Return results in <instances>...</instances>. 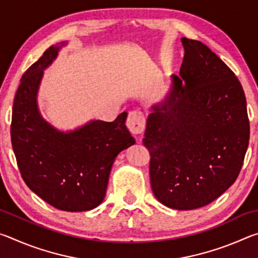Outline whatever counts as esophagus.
<instances>
[{
	"mask_svg": "<svg viewBox=\"0 0 258 258\" xmlns=\"http://www.w3.org/2000/svg\"><path fill=\"white\" fill-rule=\"evenodd\" d=\"M146 119L145 116L141 111L134 110L128 113L127 120H126V126L132 134H141L145 130Z\"/></svg>",
	"mask_w": 258,
	"mask_h": 258,
	"instance_id": "1",
	"label": "esophagus"
}]
</instances>
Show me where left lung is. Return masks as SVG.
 <instances>
[{
	"mask_svg": "<svg viewBox=\"0 0 258 258\" xmlns=\"http://www.w3.org/2000/svg\"><path fill=\"white\" fill-rule=\"evenodd\" d=\"M184 58L168 93L151 106L143 145L155 197L178 211L220 197L242 167L249 120L233 72L199 41L181 38Z\"/></svg>",
	"mask_w": 258,
	"mask_h": 258,
	"instance_id": "1",
	"label": "left lung"
}]
</instances>
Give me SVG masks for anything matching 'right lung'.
<instances>
[{"mask_svg":"<svg viewBox=\"0 0 258 258\" xmlns=\"http://www.w3.org/2000/svg\"><path fill=\"white\" fill-rule=\"evenodd\" d=\"M67 43L50 46L21 77L11 142L21 176L34 194L60 211L85 212L103 202L115 158L135 140L126 128L125 111L113 121L92 119L66 132L43 118L37 103L43 74Z\"/></svg>","mask_w":258,"mask_h":258,"instance_id":"1","label":"right lung"}]
</instances>
